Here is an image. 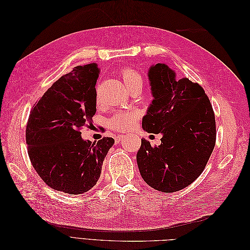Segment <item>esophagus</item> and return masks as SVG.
<instances>
[{
  "label": "esophagus",
  "instance_id": "1",
  "mask_svg": "<svg viewBox=\"0 0 250 250\" xmlns=\"http://www.w3.org/2000/svg\"><path fill=\"white\" fill-rule=\"evenodd\" d=\"M124 139V135L123 134H118V135H116V141L117 142H120L121 140H123Z\"/></svg>",
  "mask_w": 250,
  "mask_h": 250
}]
</instances>
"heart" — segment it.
Masks as SVG:
<instances>
[{"label":"heart","mask_w":250,"mask_h":250,"mask_svg":"<svg viewBox=\"0 0 250 250\" xmlns=\"http://www.w3.org/2000/svg\"><path fill=\"white\" fill-rule=\"evenodd\" d=\"M122 79L127 88H133L135 86H142L143 79L141 74L132 69H125L122 71ZM138 118V113L134 111H119L109 121V126L112 129L119 131L127 130L133 125Z\"/></svg>","instance_id":"heart-1"}]
</instances>
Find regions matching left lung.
Returning <instances> with one entry per match:
<instances>
[{
    "label": "left lung",
    "mask_w": 250,
    "mask_h": 250,
    "mask_svg": "<svg viewBox=\"0 0 250 250\" xmlns=\"http://www.w3.org/2000/svg\"><path fill=\"white\" fill-rule=\"evenodd\" d=\"M148 79L153 100L142 127L163 137L155 147L142 139L138 167L151 188L176 192L190 186L204 170L215 147V115L198 83L179 79L167 64L151 65Z\"/></svg>",
    "instance_id": "obj_1"
}]
</instances>
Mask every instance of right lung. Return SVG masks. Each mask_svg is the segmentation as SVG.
<instances>
[{
    "label": "right lung",
    "mask_w": 250,
    "mask_h": 250,
    "mask_svg": "<svg viewBox=\"0 0 250 250\" xmlns=\"http://www.w3.org/2000/svg\"><path fill=\"white\" fill-rule=\"evenodd\" d=\"M97 63L75 66L60 77L34 105L26 128L28 154L33 168L49 187L78 195L90 190L101 175L102 164L115 144L81 138L82 126L96 113Z\"/></svg>",
    "instance_id": "1"
}]
</instances>
